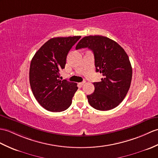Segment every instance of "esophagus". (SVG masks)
<instances>
[{
    "instance_id": "34e87169",
    "label": "esophagus",
    "mask_w": 158,
    "mask_h": 158,
    "mask_svg": "<svg viewBox=\"0 0 158 158\" xmlns=\"http://www.w3.org/2000/svg\"><path fill=\"white\" fill-rule=\"evenodd\" d=\"M85 81H83V82H81V83H79V85H84V84H85Z\"/></svg>"
}]
</instances>
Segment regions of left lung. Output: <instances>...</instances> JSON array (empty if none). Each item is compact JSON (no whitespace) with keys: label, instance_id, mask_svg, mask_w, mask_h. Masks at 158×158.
<instances>
[{"label":"left lung","instance_id":"obj_1","mask_svg":"<svg viewBox=\"0 0 158 158\" xmlns=\"http://www.w3.org/2000/svg\"><path fill=\"white\" fill-rule=\"evenodd\" d=\"M88 48L93 51L96 72L104 77L94 82L95 90L88 95L89 104L98 110H110L123 102L132 80V67L129 56L118 43L105 36H85L76 50Z\"/></svg>","mask_w":158,"mask_h":158}]
</instances>
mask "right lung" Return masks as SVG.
<instances>
[{
	"label": "right lung",
	"instance_id": "1",
	"mask_svg": "<svg viewBox=\"0 0 158 158\" xmlns=\"http://www.w3.org/2000/svg\"><path fill=\"white\" fill-rule=\"evenodd\" d=\"M81 36L53 38L36 52L29 68V83L36 100L50 112H62L72 103L78 87L76 83L61 81L67 54Z\"/></svg>",
	"mask_w": 158,
	"mask_h": 158
}]
</instances>
